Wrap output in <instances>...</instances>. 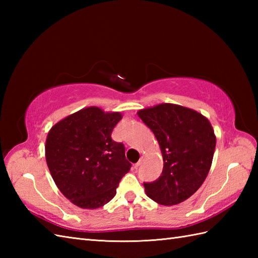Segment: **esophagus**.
<instances>
[{
	"label": "esophagus",
	"instance_id": "esophagus-1",
	"mask_svg": "<svg viewBox=\"0 0 258 258\" xmlns=\"http://www.w3.org/2000/svg\"><path fill=\"white\" fill-rule=\"evenodd\" d=\"M144 158H145L144 156H142V157L140 158V161H139L138 163H136V164H135V167H139V166L141 165V164H142V163H143V161H144Z\"/></svg>",
	"mask_w": 258,
	"mask_h": 258
}]
</instances>
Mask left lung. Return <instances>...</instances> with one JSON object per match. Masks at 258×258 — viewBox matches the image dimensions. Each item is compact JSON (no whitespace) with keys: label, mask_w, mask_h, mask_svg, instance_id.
Returning <instances> with one entry per match:
<instances>
[{"label":"left lung","mask_w":258,"mask_h":258,"mask_svg":"<svg viewBox=\"0 0 258 258\" xmlns=\"http://www.w3.org/2000/svg\"><path fill=\"white\" fill-rule=\"evenodd\" d=\"M138 115L154 133L164 162L161 176L144 183L146 194L158 204H179L201 187L210 172L216 145L210 120L171 103L140 109Z\"/></svg>","instance_id":"8db88e82"}]
</instances>
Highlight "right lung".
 <instances>
[{
    "instance_id": "obj_1",
    "label": "right lung",
    "mask_w": 258,
    "mask_h": 258,
    "mask_svg": "<svg viewBox=\"0 0 258 258\" xmlns=\"http://www.w3.org/2000/svg\"><path fill=\"white\" fill-rule=\"evenodd\" d=\"M122 114L96 106L69 115L50 130L45 157L61 193L86 210L111 201L131 163L125 147L111 138Z\"/></svg>"
}]
</instances>
